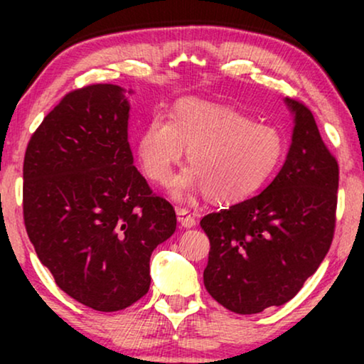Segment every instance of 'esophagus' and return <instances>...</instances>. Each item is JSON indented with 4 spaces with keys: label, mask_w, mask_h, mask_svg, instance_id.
<instances>
[{
    "label": "esophagus",
    "mask_w": 364,
    "mask_h": 364,
    "mask_svg": "<svg viewBox=\"0 0 364 364\" xmlns=\"http://www.w3.org/2000/svg\"><path fill=\"white\" fill-rule=\"evenodd\" d=\"M177 220L183 228H192L197 225L196 217L188 210H186V208H177Z\"/></svg>",
    "instance_id": "obj_1"
}]
</instances>
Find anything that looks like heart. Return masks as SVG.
<instances>
[{"mask_svg":"<svg viewBox=\"0 0 364 364\" xmlns=\"http://www.w3.org/2000/svg\"><path fill=\"white\" fill-rule=\"evenodd\" d=\"M188 151L193 167L173 181V192L203 191L210 200L250 197L280 164L285 139L272 124L200 101L178 102L171 122L154 116L137 139V157L152 182L166 186Z\"/></svg>","mask_w":364,"mask_h":364,"instance_id":"heart-1","label":"heart"}]
</instances>
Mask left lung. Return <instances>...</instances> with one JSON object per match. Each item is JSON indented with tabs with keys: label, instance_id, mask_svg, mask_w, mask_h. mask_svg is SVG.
I'll list each match as a JSON object with an SVG mask.
<instances>
[{
	"label": "left lung",
	"instance_id": "8db88e82",
	"mask_svg": "<svg viewBox=\"0 0 364 364\" xmlns=\"http://www.w3.org/2000/svg\"><path fill=\"white\" fill-rule=\"evenodd\" d=\"M295 114L282 171L258 196L200 220L210 240L203 285L240 315L290 301L326 257L336 223L340 167L305 104Z\"/></svg>",
	"mask_w": 364,
	"mask_h": 364
}]
</instances>
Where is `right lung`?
I'll return each mask as SVG.
<instances>
[{
  "label": "right lung",
  "instance_id": "add662e5",
  "mask_svg": "<svg viewBox=\"0 0 364 364\" xmlns=\"http://www.w3.org/2000/svg\"><path fill=\"white\" fill-rule=\"evenodd\" d=\"M129 102L114 84L68 92L29 139L23 217L38 258L74 300L119 311L151 287V255L177 217L134 166Z\"/></svg>",
  "mask_w": 364,
  "mask_h": 364
}]
</instances>
